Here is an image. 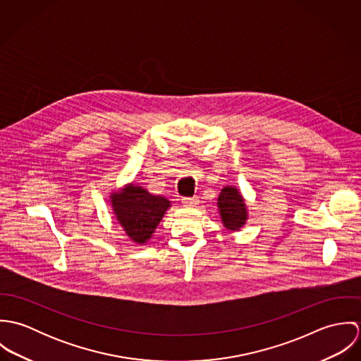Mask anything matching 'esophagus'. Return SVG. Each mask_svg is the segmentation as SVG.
<instances>
[{
    "instance_id": "34e87169",
    "label": "esophagus",
    "mask_w": 361,
    "mask_h": 361,
    "mask_svg": "<svg viewBox=\"0 0 361 361\" xmlns=\"http://www.w3.org/2000/svg\"><path fill=\"white\" fill-rule=\"evenodd\" d=\"M182 203H183V206L195 207L199 203V199L197 197H185V199H182Z\"/></svg>"
}]
</instances>
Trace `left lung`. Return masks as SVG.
<instances>
[{
    "label": "left lung",
    "instance_id": "1",
    "mask_svg": "<svg viewBox=\"0 0 361 361\" xmlns=\"http://www.w3.org/2000/svg\"><path fill=\"white\" fill-rule=\"evenodd\" d=\"M218 207L221 211V218L224 225L231 229H239L246 221V206L238 192V189L226 186L221 190L218 197Z\"/></svg>",
    "mask_w": 361,
    "mask_h": 361
}]
</instances>
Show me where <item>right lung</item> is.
<instances>
[{
  "instance_id": "right-lung-1",
  "label": "right lung",
  "mask_w": 361,
  "mask_h": 361,
  "mask_svg": "<svg viewBox=\"0 0 361 361\" xmlns=\"http://www.w3.org/2000/svg\"><path fill=\"white\" fill-rule=\"evenodd\" d=\"M112 207L128 236L136 243H146L169 207V202L150 195L146 189L129 186L112 196Z\"/></svg>"
}]
</instances>
